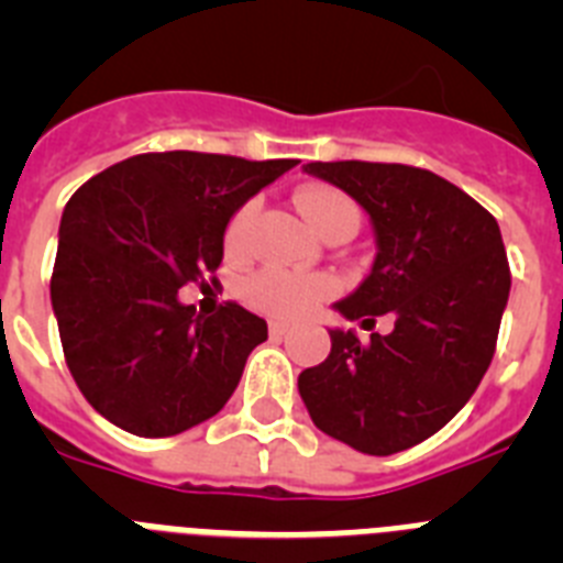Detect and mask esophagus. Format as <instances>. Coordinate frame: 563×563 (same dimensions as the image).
Instances as JSON below:
<instances>
[{
	"label": "esophagus",
	"mask_w": 563,
	"mask_h": 563,
	"mask_svg": "<svg viewBox=\"0 0 563 563\" xmlns=\"http://www.w3.org/2000/svg\"><path fill=\"white\" fill-rule=\"evenodd\" d=\"M287 332H290V324H287V321H278V318H273V321H271V335L273 338H285Z\"/></svg>",
	"instance_id": "34e87169"
}]
</instances>
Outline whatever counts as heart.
<instances>
[{
	"instance_id": "1",
	"label": "heart",
	"mask_w": 563,
	"mask_h": 563,
	"mask_svg": "<svg viewBox=\"0 0 563 563\" xmlns=\"http://www.w3.org/2000/svg\"><path fill=\"white\" fill-rule=\"evenodd\" d=\"M298 211L305 213V220L310 222L312 231L318 236H327L335 231L338 225H355L361 222L355 202L346 194L335 191V188L312 186L296 194ZM253 211L256 202H245L231 217L225 228V251L239 253L247 242V228H251ZM332 292V282L327 276H312V273H290L278 271V267H267V271L256 273L245 282V298L258 310L273 312L282 318H296L301 312L310 310L316 301Z\"/></svg>"
}]
</instances>
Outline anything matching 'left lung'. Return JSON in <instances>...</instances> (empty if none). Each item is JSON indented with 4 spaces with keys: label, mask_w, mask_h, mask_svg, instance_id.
<instances>
[{
    "label": "left lung",
    "mask_w": 563,
    "mask_h": 563,
    "mask_svg": "<svg viewBox=\"0 0 563 563\" xmlns=\"http://www.w3.org/2000/svg\"><path fill=\"white\" fill-rule=\"evenodd\" d=\"M369 213L375 262L335 301L346 321L395 316L361 343L330 330L324 363L298 375L312 422L332 440L389 456L429 440L471 400L496 350L510 267L496 220L434 172L400 163H307Z\"/></svg>",
    "instance_id": "8db88e82"
}]
</instances>
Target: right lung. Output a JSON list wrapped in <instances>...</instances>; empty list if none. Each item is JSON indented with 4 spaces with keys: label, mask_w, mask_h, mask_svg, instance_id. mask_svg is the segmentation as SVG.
Returning a JSON list of instances; mask_svg holds the SVG:
<instances>
[{
    "label": "right lung",
    "mask_w": 563,
    "mask_h": 563,
    "mask_svg": "<svg viewBox=\"0 0 563 563\" xmlns=\"http://www.w3.org/2000/svg\"><path fill=\"white\" fill-rule=\"evenodd\" d=\"M296 163L134 154L69 197L49 301L98 415L129 434L174 437L225 406L267 341L265 318L231 301L202 316L177 290L220 267L233 213Z\"/></svg>",
    "instance_id": "right-lung-1"
}]
</instances>
